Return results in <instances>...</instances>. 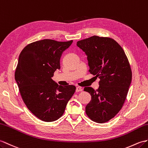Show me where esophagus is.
<instances>
[{"instance_id": "1", "label": "esophagus", "mask_w": 148, "mask_h": 148, "mask_svg": "<svg viewBox=\"0 0 148 148\" xmlns=\"http://www.w3.org/2000/svg\"><path fill=\"white\" fill-rule=\"evenodd\" d=\"M76 92H80V91H82V89L81 87H77L76 88Z\"/></svg>"}]
</instances>
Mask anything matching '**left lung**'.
<instances>
[{"instance_id": "8db88e82", "label": "left lung", "mask_w": 148, "mask_h": 148, "mask_svg": "<svg viewBox=\"0 0 148 148\" xmlns=\"http://www.w3.org/2000/svg\"><path fill=\"white\" fill-rule=\"evenodd\" d=\"M77 45L87 55L90 74L99 77L97 90L85 87L91 100L86 113L97 123L109 121L122 109L132 80L129 60L122 47L109 37L92 36L78 41Z\"/></svg>"}]
</instances>
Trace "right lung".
I'll return each instance as SVG.
<instances>
[{"label":"right lung","instance_id":"right-lung-1","mask_svg":"<svg viewBox=\"0 0 148 148\" xmlns=\"http://www.w3.org/2000/svg\"><path fill=\"white\" fill-rule=\"evenodd\" d=\"M73 42L36 41L19 55L14 74L19 92L29 110L43 121L52 122L62 116L76 89L74 85H58L51 79L60 69L62 53Z\"/></svg>","mask_w":148,"mask_h":148}]
</instances>
